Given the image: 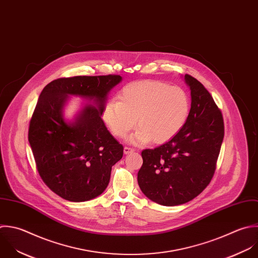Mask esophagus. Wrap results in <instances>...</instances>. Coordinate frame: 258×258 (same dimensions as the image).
Returning a JSON list of instances; mask_svg holds the SVG:
<instances>
[{
    "instance_id": "obj_1",
    "label": "esophagus",
    "mask_w": 258,
    "mask_h": 258,
    "mask_svg": "<svg viewBox=\"0 0 258 258\" xmlns=\"http://www.w3.org/2000/svg\"><path fill=\"white\" fill-rule=\"evenodd\" d=\"M134 152H135V149H132V148H128V147H124V149H123V153H124L125 155L131 154V153H134Z\"/></svg>"
}]
</instances>
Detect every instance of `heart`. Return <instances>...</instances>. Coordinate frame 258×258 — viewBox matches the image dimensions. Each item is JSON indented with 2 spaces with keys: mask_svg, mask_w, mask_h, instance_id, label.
I'll return each instance as SVG.
<instances>
[{
  "mask_svg": "<svg viewBox=\"0 0 258 258\" xmlns=\"http://www.w3.org/2000/svg\"><path fill=\"white\" fill-rule=\"evenodd\" d=\"M118 98L105 104L103 119L118 138L126 137L137 123L140 127L130 138L135 145L170 141L184 126L190 112V99L183 88L156 80L128 83Z\"/></svg>",
  "mask_w": 258,
  "mask_h": 258,
  "instance_id": "b5f03b06",
  "label": "heart"
}]
</instances>
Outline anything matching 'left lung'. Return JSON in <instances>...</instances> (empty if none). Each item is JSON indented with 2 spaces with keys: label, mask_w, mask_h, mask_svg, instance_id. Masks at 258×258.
<instances>
[{
  "label": "left lung",
  "mask_w": 258,
  "mask_h": 258,
  "mask_svg": "<svg viewBox=\"0 0 258 258\" xmlns=\"http://www.w3.org/2000/svg\"><path fill=\"white\" fill-rule=\"evenodd\" d=\"M184 79L191 90L187 121L169 142L142 152L138 173L142 192L164 206L185 204L209 185L224 138L223 116L209 91L191 75Z\"/></svg>",
  "instance_id": "obj_1"
}]
</instances>
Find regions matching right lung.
Segmentation results:
<instances>
[{
    "mask_svg": "<svg viewBox=\"0 0 258 258\" xmlns=\"http://www.w3.org/2000/svg\"><path fill=\"white\" fill-rule=\"evenodd\" d=\"M121 80L119 75L59 78L38 98L28 140L40 177L65 200L99 196L109 183L111 167L122 158V145L101 118L109 91ZM70 96L93 104H85L73 121H66L62 109Z\"/></svg>",
    "mask_w": 258,
    "mask_h": 258,
    "instance_id": "1",
    "label": "right lung"
}]
</instances>
